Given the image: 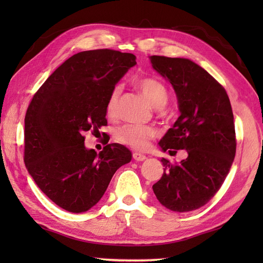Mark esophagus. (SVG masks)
<instances>
[{"mask_svg":"<svg viewBox=\"0 0 263 263\" xmlns=\"http://www.w3.org/2000/svg\"><path fill=\"white\" fill-rule=\"evenodd\" d=\"M147 157L142 154H139V153H133V159L137 160V161H143Z\"/></svg>","mask_w":263,"mask_h":263,"instance_id":"34e87169","label":"esophagus"}]
</instances>
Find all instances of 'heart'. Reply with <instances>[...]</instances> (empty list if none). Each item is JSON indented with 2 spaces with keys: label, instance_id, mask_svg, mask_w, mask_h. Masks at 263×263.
<instances>
[{
  "label": "heart",
  "instance_id": "1",
  "mask_svg": "<svg viewBox=\"0 0 263 263\" xmlns=\"http://www.w3.org/2000/svg\"><path fill=\"white\" fill-rule=\"evenodd\" d=\"M138 87L144 95L149 103L155 108H163L168 102V91L166 87L160 81L153 79V78H144L138 81ZM121 88L117 86L110 91L109 97L106 104V114L113 117L116 113L117 103H119ZM157 136V131L153 126L148 125H137L127 124L117 128L115 133L116 140L132 148L143 150L148 148L150 141Z\"/></svg>",
  "mask_w": 263,
  "mask_h": 263
}]
</instances>
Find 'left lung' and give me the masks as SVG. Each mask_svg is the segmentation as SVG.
I'll list each match as a JSON object with an SVG mask.
<instances>
[{
    "label": "left lung",
    "instance_id": "1",
    "mask_svg": "<svg viewBox=\"0 0 263 263\" xmlns=\"http://www.w3.org/2000/svg\"><path fill=\"white\" fill-rule=\"evenodd\" d=\"M153 68L168 80L181 115L163 139V152L185 149L178 164L161 159L164 174L153 185L159 202L175 212L204 205L218 192L236 153L230 98L219 82L189 59L150 57Z\"/></svg>",
    "mask_w": 263,
    "mask_h": 263
}]
</instances>
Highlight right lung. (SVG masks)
Listing matches in <instances>:
<instances>
[{
    "instance_id": "obj_1",
    "label": "right lung",
    "mask_w": 263,
    "mask_h": 263,
    "mask_svg": "<svg viewBox=\"0 0 263 263\" xmlns=\"http://www.w3.org/2000/svg\"><path fill=\"white\" fill-rule=\"evenodd\" d=\"M137 64L131 53L95 49L72 55L33 95L25 117V164L37 186L61 208L79 214L102 199L131 152L109 143L97 154L83 133L107 125L110 91Z\"/></svg>"
}]
</instances>
